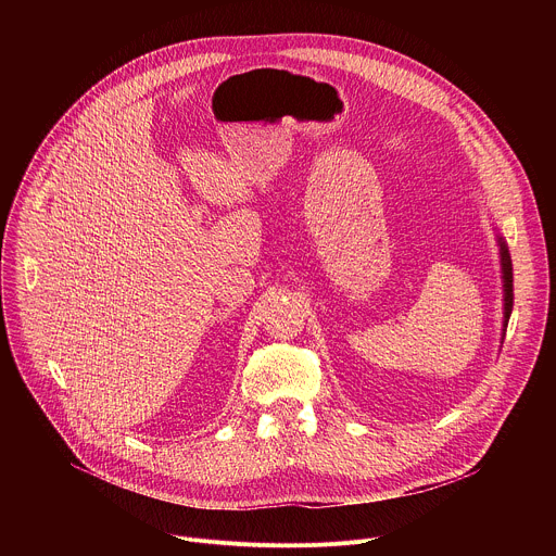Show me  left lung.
I'll return each mask as SVG.
<instances>
[{
    "mask_svg": "<svg viewBox=\"0 0 556 556\" xmlns=\"http://www.w3.org/2000/svg\"><path fill=\"white\" fill-rule=\"evenodd\" d=\"M500 257H502V279H504V332L513 312V262L506 242L500 237Z\"/></svg>",
    "mask_w": 556,
    "mask_h": 556,
    "instance_id": "left-lung-1",
    "label": "left lung"
}]
</instances>
